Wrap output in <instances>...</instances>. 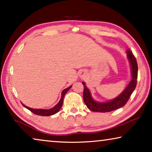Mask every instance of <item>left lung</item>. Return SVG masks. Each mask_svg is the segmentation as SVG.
Instances as JSON below:
<instances>
[{
	"label": "left lung",
	"instance_id": "obj_1",
	"mask_svg": "<svg viewBox=\"0 0 152 152\" xmlns=\"http://www.w3.org/2000/svg\"><path fill=\"white\" fill-rule=\"evenodd\" d=\"M127 59L131 67V74H132V79L126 86V88L123 90V91L119 95L107 102H98L94 100L92 96L91 92L90 90L87 88L86 83L82 82L84 85V93L83 99L84 102L86 107L89 110L93 112H100V113H107L110 112L112 110L119 109L123 107L127 103L128 100L129 99L131 95L134 91L136 85H137V64L135 56H133L132 51L128 49L127 50Z\"/></svg>",
	"mask_w": 152,
	"mask_h": 152
}]
</instances>
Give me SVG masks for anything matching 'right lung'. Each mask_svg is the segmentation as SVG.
Returning a JSON list of instances; mask_svg holds the SVG:
<instances>
[{"label": "right lung", "mask_w": 152, "mask_h": 152, "mask_svg": "<svg viewBox=\"0 0 152 152\" xmlns=\"http://www.w3.org/2000/svg\"><path fill=\"white\" fill-rule=\"evenodd\" d=\"M72 86L68 87V88H66L64 90L61 92V99L60 100V101L58 102V103L55 105L54 107L53 108H51V109H32V108H30V107H28L27 106H25V104H23L22 103L23 106H24V107L26 108L28 110H29L31 111L33 113H34L35 115H40V116H51V115H53L56 114V113H57L59 110H60V109L62 107V104H63V101H64V96H65V94L67 93V92H68L70 88H71Z\"/></svg>", "instance_id": "obj_1"}]
</instances>
